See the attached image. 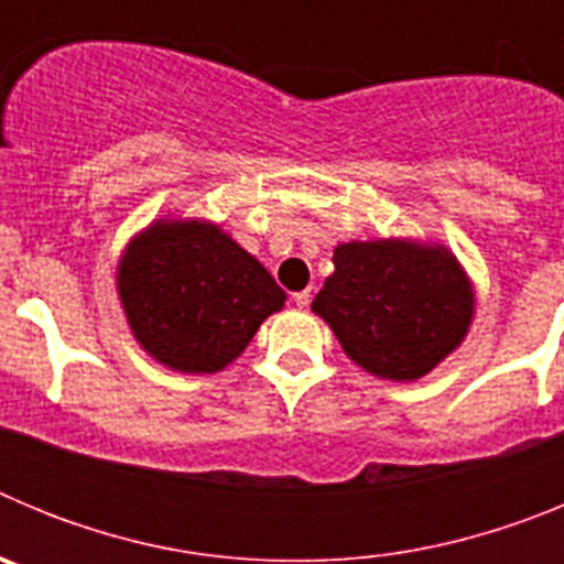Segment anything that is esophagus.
Masks as SVG:
<instances>
[{
	"mask_svg": "<svg viewBox=\"0 0 564 564\" xmlns=\"http://www.w3.org/2000/svg\"><path fill=\"white\" fill-rule=\"evenodd\" d=\"M293 305H296V307H307V305H311V288L293 293Z\"/></svg>",
	"mask_w": 564,
	"mask_h": 564,
	"instance_id": "obj_1",
	"label": "esophagus"
}]
</instances>
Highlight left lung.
Masks as SVG:
<instances>
[{
	"mask_svg": "<svg viewBox=\"0 0 564 564\" xmlns=\"http://www.w3.org/2000/svg\"><path fill=\"white\" fill-rule=\"evenodd\" d=\"M313 313L378 378L417 381L455 352L475 318V285L441 242L367 239L333 251Z\"/></svg>",
	"mask_w": 564,
	"mask_h": 564,
	"instance_id": "obj_1",
	"label": "left lung"
}]
</instances>
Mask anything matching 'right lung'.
Instances as JSON below:
<instances>
[{
  "mask_svg": "<svg viewBox=\"0 0 564 564\" xmlns=\"http://www.w3.org/2000/svg\"><path fill=\"white\" fill-rule=\"evenodd\" d=\"M134 341L177 372H220L285 291L257 257L208 220L163 217L134 234L115 271Z\"/></svg>",
  "mask_w": 564,
  "mask_h": 564,
  "instance_id": "add662e5",
  "label": "right lung"
}]
</instances>
